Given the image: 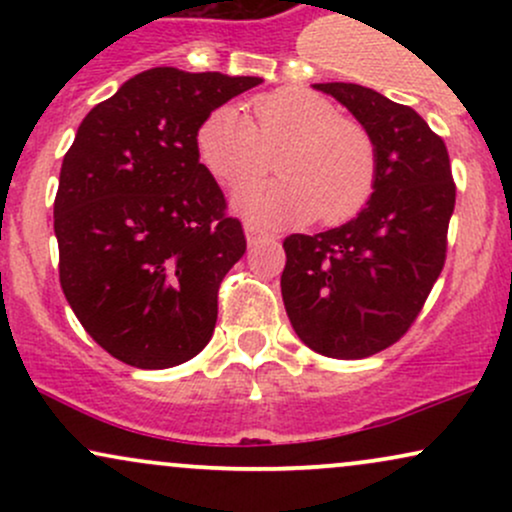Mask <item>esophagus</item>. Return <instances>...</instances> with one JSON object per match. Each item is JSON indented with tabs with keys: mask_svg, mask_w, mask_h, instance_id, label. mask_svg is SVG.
Masks as SVG:
<instances>
[{
	"mask_svg": "<svg viewBox=\"0 0 512 512\" xmlns=\"http://www.w3.org/2000/svg\"><path fill=\"white\" fill-rule=\"evenodd\" d=\"M245 238H248V245H255L257 240L267 238V233H264L262 228L252 226V223H245Z\"/></svg>",
	"mask_w": 512,
	"mask_h": 512,
	"instance_id": "1",
	"label": "esophagus"
}]
</instances>
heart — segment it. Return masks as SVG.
<instances>
[{"label":"heart","instance_id":"obj_1","mask_svg":"<svg viewBox=\"0 0 512 512\" xmlns=\"http://www.w3.org/2000/svg\"><path fill=\"white\" fill-rule=\"evenodd\" d=\"M250 108L252 120L236 105H219L195 132L199 163L226 187L264 173L276 154L279 178L248 182L233 197L240 216L262 226L317 216L342 223L366 207L378 185V151L366 127L308 88L264 93Z\"/></svg>","mask_w":512,"mask_h":512}]
</instances>
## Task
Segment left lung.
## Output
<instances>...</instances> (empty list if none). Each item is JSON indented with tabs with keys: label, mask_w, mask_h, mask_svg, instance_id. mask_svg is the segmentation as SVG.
<instances>
[{
	"label": "left lung",
	"mask_w": 512,
	"mask_h": 512,
	"mask_svg": "<svg viewBox=\"0 0 512 512\" xmlns=\"http://www.w3.org/2000/svg\"><path fill=\"white\" fill-rule=\"evenodd\" d=\"M366 127L378 185L356 219L284 240L281 296L305 346L366 358L395 344L443 272L455 182L443 139L409 105L358 84H315Z\"/></svg>",
	"instance_id": "obj_1"
}]
</instances>
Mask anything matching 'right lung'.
<instances>
[{
	"label": "right lung",
	"instance_id": "right-lung-1",
	"mask_svg": "<svg viewBox=\"0 0 512 512\" xmlns=\"http://www.w3.org/2000/svg\"><path fill=\"white\" fill-rule=\"evenodd\" d=\"M260 76L156 67L79 125L55 197L60 284L117 361L158 370L209 344L219 286L245 255L243 226L195 151L204 115Z\"/></svg>",
	"mask_w": 512,
	"mask_h": 512
}]
</instances>
